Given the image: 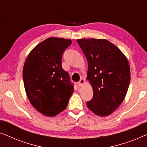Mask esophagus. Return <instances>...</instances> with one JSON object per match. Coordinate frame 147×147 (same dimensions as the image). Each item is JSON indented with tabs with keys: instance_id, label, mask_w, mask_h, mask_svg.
<instances>
[{
	"instance_id": "obj_1",
	"label": "esophagus",
	"mask_w": 147,
	"mask_h": 147,
	"mask_svg": "<svg viewBox=\"0 0 147 147\" xmlns=\"http://www.w3.org/2000/svg\"><path fill=\"white\" fill-rule=\"evenodd\" d=\"M84 83H85V80H84V79H81L79 81V82H78V84L79 86H82L84 84Z\"/></svg>"
}]
</instances>
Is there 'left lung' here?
I'll return each instance as SVG.
<instances>
[{
	"label": "left lung",
	"mask_w": 147,
	"mask_h": 147,
	"mask_svg": "<svg viewBox=\"0 0 147 147\" xmlns=\"http://www.w3.org/2000/svg\"><path fill=\"white\" fill-rule=\"evenodd\" d=\"M78 43L88 61L87 80L93 98L87 106L99 116H106L119 107L127 93L130 65L125 55L108 40L80 39Z\"/></svg>",
	"instance_id": "left-lung-1"
}]
</instances>
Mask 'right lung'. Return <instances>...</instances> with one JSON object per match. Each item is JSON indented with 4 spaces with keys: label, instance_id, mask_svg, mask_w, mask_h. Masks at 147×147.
Here are the masks:
<instances>
[{
    "label": "right lung",
    "instance_id": "add662e5",
    "mask_svg": "<svg viewBox=\"0 0 147 147\" xmlns=\"http://www.w3.org/2000/svg\"><path fill=\"white\" fill-rule=\"evenodd\" d=\"M71 39L49 37L35 46L24 63L23 78L27 96L40 113L53 117L67 107L74 86L61 67V57Z\"/></svg>",
    "mask_w": 147,
    "mask_h": 147
}]
</instances>
